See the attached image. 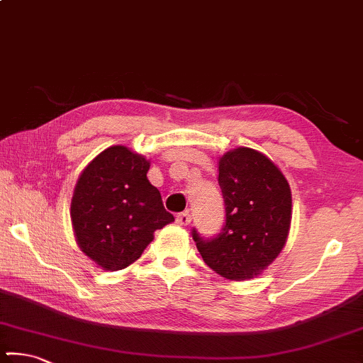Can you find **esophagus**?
<instances>
[{
    "instance_id": "esophagus-1",
    "label": "esophagus",
    "mask_w": 363,
    "mask_h": 363,
    "mask_svg": "<svg viewBox=\"0 0 363 363\" xmlns=\"http://www.w3.org/2000/svg\"><path fill=\"white\" fill-rule=\"evenodd\" d=\"M177 223L180 224V225H188V224L191 223V214L188 213V211L177 214Z\"/></svg>"
}]
</instances>
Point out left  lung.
<instances>
[{"label":"left lung","mask_w":363,"mask_h":363,"mask_svg":"<svg viewBox=\"0 0 363 363\" xmlns=\"http://www.w3.org/2000/svg\"><path fill=\"white\" fill-rule=\"evenodd\" d=\"M225 223L218 235L193 240L204 264L229 280H250L267 269L286 242L291 191L280 169L260 152L239 147L219 160Z\"/></svg>","instance_id":"8db88e82"}]
</instances>
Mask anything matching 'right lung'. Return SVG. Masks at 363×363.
Here are the masks:
<instances>
[{
    "label": "right lung",
    "instance_id": "obj_1",
    "mask_svg": "<svg viewBox=\"0 0 363 363\" xmlns=\"http://www.w3.org/2000/svg\"><path fill=\"white\" fill-rule=\"evenodd\" d=\"M149 167L143 155L113 145L78 178L70 208L73 230L80 249L104 270L134 264L155 230L175 220L147 180Z\"/></svg>",
    "mask_w": 363,
    "mask_h": 363
}]
</instances>
